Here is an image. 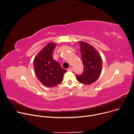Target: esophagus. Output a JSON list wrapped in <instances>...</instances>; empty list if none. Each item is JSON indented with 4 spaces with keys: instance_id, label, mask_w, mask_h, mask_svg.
Masks as SVG:
<instances>
[{
    "instance_id": "34e87169",
    "label": "esophagus",
    "mask_w": 134,
    "mask_h": 134,
    "mask_svg": "<svg viewBox=\"0 0 134 134\" xmlns=\"http://www.w3.org/2000/svg\"><path fill=\"white\" fill-rule=\"evenodd\" d=\"M67 70H68V71H73V68H72V67L68 68L67 69Z\"/></svg>"
}]
</instances>
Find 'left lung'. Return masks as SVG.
I'll return each instance as SVG.
<instances>
[{
    "label": "left lung",
    "mask_w": 134,
    "mask_h": 134,
    "mask_svg": "<svg viewBox=\"0 0 134 134\" xmlns=\"http://www.w3.org/2000/svg\"><path fill=\"white\" fill-rule=\"evenodd\" d=\"M82 60L84 66L83 72L76 75L77 80L85 85H90L99 77L102 66V60L99 52L92 45L80 41Z\"/></svg>",
    "instance_id": "8db88e82"
}]
</instances>
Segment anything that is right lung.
I'll return each mask as SVG.
<instances>
[{
	"instance_id": "add662e5",
	"label": "right lung",
	"mask_w": 134,
	"mask_h": 134,
	"mask_svg": "<svg viewBox=\"0 0 134 134\" xmlns=\"http://www.w3.org/2000/svg\"><path fill=\"white\" fill-rule=\"evenodd\" d=\"M56 43L47 44L35 57L33 64L35 74L40 82L48 87H53L60 83L67 72L62 68L53 58V51Z\"/></svg>"
}]
</instances>
